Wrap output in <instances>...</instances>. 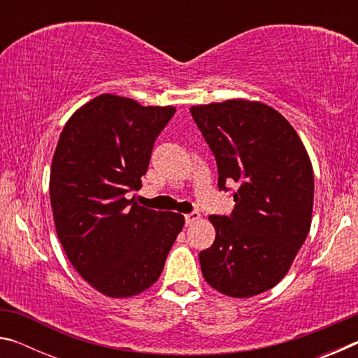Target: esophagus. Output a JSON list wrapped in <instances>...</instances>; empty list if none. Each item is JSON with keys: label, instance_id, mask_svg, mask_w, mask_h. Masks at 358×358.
<instances>
[{"label": "esophagus", "instance_id": "obj_1", "mask_svg": "<svg viewBox=\"0 0 358 358\" xmlns=\"http://www.w3.org/2000/svg\"><path fill=\"white\" fill-rule=\"evenodd\" d=\"M199 220H201V213H199V211H191V213H187L185 216L186 226H191V224H194V222L199 221Z\"/></svg>", "mask_w": 358, "mask_h": 358}]
</instances>
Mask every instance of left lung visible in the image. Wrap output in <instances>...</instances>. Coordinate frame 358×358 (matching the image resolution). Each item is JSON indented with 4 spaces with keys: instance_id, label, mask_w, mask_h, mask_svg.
<instances>
[{
    "instance_id": "8db88e82",
    "label": "left lung",
    "mask_w": 358,
    "mask_h": 358,
    "mask_svg": "<svg viewBox=\"0 0 358 358\" xmlns=\"http://www.w3.org/2000/svg\"><path fill=\"white\" fill-rule=\"evenodd\" d=\"M217 166V187L237 183L229 216L211 215L216 238L202 275L221 294L248 299L280 282L311 227L314 175L299 134L275 108L245 99L191 107Z\"/></svg>"
}]
</instances>
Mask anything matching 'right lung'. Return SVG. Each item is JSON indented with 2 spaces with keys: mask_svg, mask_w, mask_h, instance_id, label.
I'll return each mask as SVG.
<instances>
[{
  "mask_svg": "<svg viewBox=\"0 0 358 358\" xmlns=\"http://www.w3.org/2000/svg\"><path fill=\"white\" fill-rule=\"evenodd\" d=\"M173 107H143L101 94L63 128L52 161L50 203L58 238L85 281L113 299L157 281L185 217L141 207L156 137Z\"/></svg>",
  "mask_w": 358,
  "mask_h": 358,
  "instance_id": "1",
  "label": "right lung"
}]
</instances>
